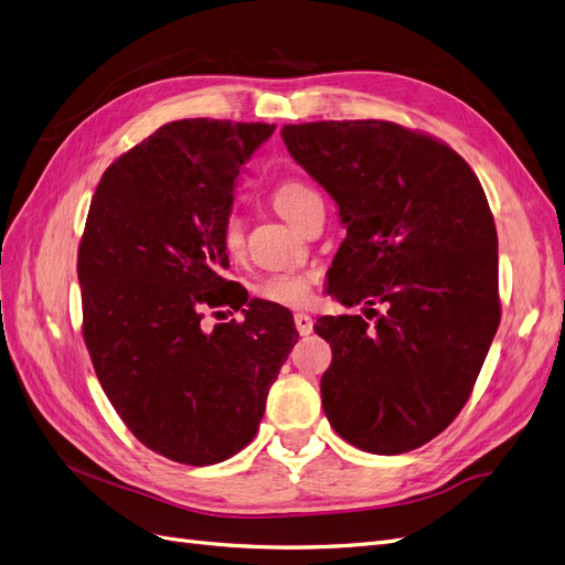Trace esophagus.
<instances>
[{"label":"esophagus","instance_id":"obj_1","mask_svg":"<svg viewBox=\"0 0 565 565\" xmlns=\"http://www.w3.org/2000/svg\"><path fill=\"white\" fill-rule=\"evenodd\" d=\"M295 324H297V332L301 337L313 332V318L309 313H295Z\"/></svg>","mask_w":565,"mask_h":565}]
</instances>
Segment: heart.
<instances>
[{
	"label": "heart",
	"mask_w": 565,
	"mask_h": 565,
	"mask_svg": "<svg viewBox=\"0 0 565 565\" xmlns=\"http://www.w3.org/2000/svg\"><path fill=\"white\" fill-rule=\"evenodd\" d=\"M320 200L318 193L311 185H306L297 179H285L276 188H273V204L276 210L289 221V224L299 226L301 216L311 204ZM221 245L224 249L235 256L243 249L245 243V233H243V221L237 214L228 212L224 224H221L218 231ZM313 292V276L309 273H299V270H282V273H270L259 285H256V297L278 303V306H289V309H299V306L309 303Z\"/></svg>",
	"instance_id": "b5f03b06"
}]
</instances>
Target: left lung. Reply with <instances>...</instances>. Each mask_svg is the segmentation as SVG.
I'll return each instance as SVG.
<instances>
[{"label":"left lung","instance_id":"1","mask_svg":"<svg viewBox=\"0 0 565 565\" xmlns=\"http://www.w3.org/2000/svg\"><path fill=\"white\" fill-rule=\"evenodd\" d=\"M280 134L347 226L328 292L365 303V318L322 316L313 328L332 347L324 415L365 452L415 450L465 407L500 324L498 231L481 181L448 143L382 119Z\"/></svg>","mask_w":565,"mask_h":565}]
</instances>
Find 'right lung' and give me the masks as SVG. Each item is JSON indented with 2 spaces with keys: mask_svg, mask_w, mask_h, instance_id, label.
I'll use <instances>...</instances> for the list:
<instances>
[{
  "mask_svg": "<svg viewBox=\"0 0 565 565\" xmlns=\"http://www.w3.org/2000/svg\"><path fill=\"white\" fill-rule=\"evenodd\" d=\"M273 125L177 119L100 177L77 254L82 332L127 429L181 465H216L256 436L266 396L297 344L292 313L221 273L235 179ZM243 323L201 324L204 308Z\"/></svg>",
  "mask_w": 565,
  "mask_h": 565,
  "instance_id": "right-lung-1",
  "label": "right lung"
}]
</instances>
